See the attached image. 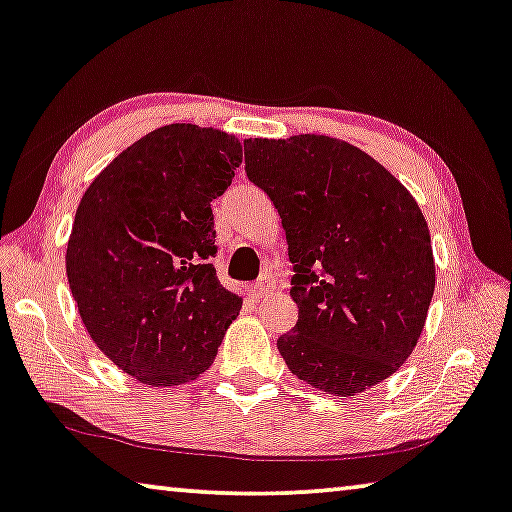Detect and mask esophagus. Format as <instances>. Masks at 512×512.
Listing matches in <instances>:
<instances>
[{
	"label": "esophagus",
	"instance_id": "34e87169",
	"mask_svg": "<svg viewBox=\"0 0 512 512\" xmlns=\"http://www.w3.org/2000/svg\"><path fill=\"white\" fill-rule=\"evenodd\" d=\"M265 290H267V281H265V279L256 281L254 286L249 288V297H251V300H258V297H263V295H265Z\"/></svg>",
	"mask_w": 512,
	"mask_h": 512
}]
</instances>
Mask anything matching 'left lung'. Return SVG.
Wrapping results in <instances>:
<instances>
[{
	"instance_id": "8db88e82",
	"label": "left lung",
	"mask_w": 512,
	"mask_h": 512,
	"mask_svg": "<svg viewBox=\"0 0 512 512\" xmlns=\"http://www.w3.org/2000/svg\"><path fill=\"white\" fill-rule=\"evenodd\" d=\"M245 171L279 210L297 325L277 348L293 375L357 396L412 355L435 293L419 203L380 162L325 135L247 139Z\"/></svg>"
}]
</instances>
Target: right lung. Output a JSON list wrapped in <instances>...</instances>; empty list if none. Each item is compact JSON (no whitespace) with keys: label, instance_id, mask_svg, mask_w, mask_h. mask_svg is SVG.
I'll return each mask as SVG.
<instances>
[{"label":"right lung","instance_id":"1","mask_svg":"<svg viewBox=\"0 0 512 512\" xmlns=\"http://www.w3.org/2000/svg\"><path fill=\"white\" fill-rule=\"evenodd\" d=\"M242 162L229 132L171 123L114 157L84 192L66 274L86 332L151 387L199 377L242 300L217 279L210 203Z\"/></svg>","mask_w":512,"mask_h":512}]
</instances>
